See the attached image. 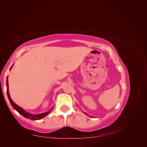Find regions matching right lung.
<instances>
[{"label":"right lung","instance_id":"add662e5","mask_svg":"<svg viewBox=\"0 0 147 147\" xmlns=\"http://www.w3.org/2000/svg\"><path fill=\"white\" fill-rule=\"evenodd\" d=\"M6 86H7V94H8L9 100V102H10L11 106H13V108L15 109H16L17 112L21 114V115H22L23 117H24L25 118L31 119V120H39V119H43V117H46L47 115H48V114H49L51 112L52 109L50 111H48V112L43 113H41V114H39V115H32V114H30V113H28L26 112V111H24L23 108H21V107L17 106V104H15L13 102V101L11 100L10 96H9V91H8V78H7V80H6Z\"/></svg>","mask_w":147,"mask_h":147}]
</instances>
